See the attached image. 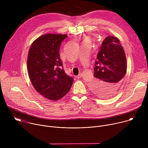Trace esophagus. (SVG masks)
<instances>
[{"instance_id":"1","label":"esophagus","mask_w":148,"mask_h":148,"mask_svg":"<svg viewBox=\"0 0 148 148\" xmlns=\"http://www.w3.org/2000/svg\"><path fill=\"white\" fill-rule=\"evenodd\" d=\"M81 77H82V74H81V73H80V74H78L76 77H77V78H80Z\"/></svg>"}]
</instances>
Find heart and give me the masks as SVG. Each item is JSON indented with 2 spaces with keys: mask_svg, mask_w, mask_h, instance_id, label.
Masks as SVG:
<instances>
[{
  "mask_svg": "<svg viewBox=\"0 0 148 148\" xmlns=\"http://www.w3.org/2000/svg\"><path fill=\"white\" fill-rule=\"evenodd\" d=\"M83 41H87V42H90V39L88 37H86L84 38Z\"/></svg>",
  "mask_w": 148,
  "mask_h": 148,
  "instance_id": "1",
  "label": "heart"
}]
</instances>
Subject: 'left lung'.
Instances as JSON below:
<instances>
[{
    "label": "left lung",
    "mask_w": 148,
    "mask_h": 148,
    "mask_svg": "<svg viewBox=\"0 0 148 148\" xmlns=\"http://www.w3.org/2000/svg\"><path fill=\"white\" fill-rule=\"evenodd\" d=\"M94 69V78L90 84L91 91L103 98L113 95L121 85L126 73L124 50L116 37L109 36L103 41Z\"/></svg>",
    "instance_id": "obj_1"
}]
</instances>
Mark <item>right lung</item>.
<instances>
[{
  "label": "right lung",
  "instance_id": "right-lung-1",
  "mask_svg": "<svg viewBox=\"0 0 148 148\" xmlns=\"http://www.w3.org/2000/svg\"><path fill=\"white\" fill-rule=\"evenodd\" d=\"M67 34H46L32 44L27 57V70L35 90L48 99L57 101L70 91L74 79L62 68L59 50Z\"/></svg>",
  "mask_w": 148,
  "mask_h": 148
}]
</instances>
